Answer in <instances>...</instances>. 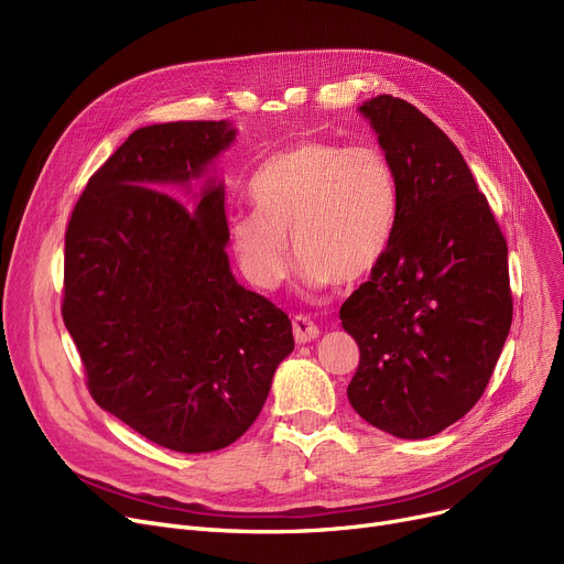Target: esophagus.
<instances>
[{
  "mask_svg": "<svg viewBox=\"0 0 564 564\" xmlns=\"http://www.w3.org/2000/svg\"><path fill=\"white\" fill-rule=\"evenodd\" d=\"M292 334L297 343H311L313 338H317L319 329L315 327V322L308 315H294L292 317Z\"/></svg>",
  "mask_w": 564,
  "mask_h": 564,
  "instance_id": "34e87169",
  "label": "esophagus"
}]
</instances>
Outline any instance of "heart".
<instances>
[{
	"instance_id": "b5f03b06",
	"label": "heart",
	"mask_w": 564,
	"mask_h": 564,
	"mask_svg": "<svg viewBox=\"0 0 564 564\" xmlns=\"http://www.w3.org/2000/svg\"><path fill=\"white\" fill-rule=\"evenodd\" d=\"M256 213L230 219L232 253L247 279L274 288L292 256L313 290L366 281L398 224V181L375 145L300 141L272 155L251 181Z\"/></svg>"
}]
</instances>
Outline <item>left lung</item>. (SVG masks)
Wrapping results in <instances>:
<instances>
[{"label": "left lung", "instance_id": "8db88e82", "mask_svg": "<svg viewBox=\"0 0 564 564\" xmlns=\"http://www.w3.org/2000/svg\"><path fill=\"white\" fill-rule=\"evenodd\" d=\"M361 113L400 194L391 247L340 306L359 345L347 398L364 421L427 438L482 398L512 324L508 245L448 134L406 100Z\"/></svg>", "mask_w": 564, "mask_h": 564}]
</instances>
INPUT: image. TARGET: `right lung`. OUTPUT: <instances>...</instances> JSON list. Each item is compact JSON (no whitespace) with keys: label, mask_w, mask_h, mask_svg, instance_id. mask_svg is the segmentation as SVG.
<instances>
[{"label":"right lung","mask_w":564,"mask_h":564,"mask_svg":"<svg viewBox=\"0 0 564 564\" xmlns=\"http://www.w3.org/2000/svg\"><path fill=\"white\" fill-rule=\"evenodd\" d=\"M232 139L226 121L139 128L88 177L66 230L62 315L88 393L175 453L240 438L294 349L288 315L230 272L224 185L194 213L169 194Z\"/></svg>","instance_id":"1"}]
</instances>
